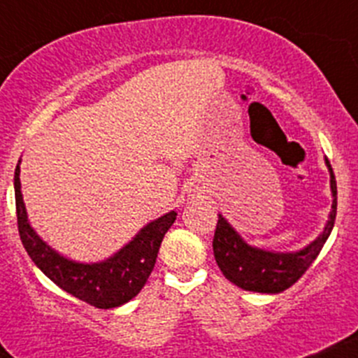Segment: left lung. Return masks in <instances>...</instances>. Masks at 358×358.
Returning <instances> with one entry per match:
<instances>
[{
  "mask_svg": "<svg viewBox=\"0 0 358 358\" xmlns=\"http://www.w3.org/2000/svg\"><path fill=\"white\" fill-rule=\"evenodd\" d=\"M330 172L332 189V210L329 214L323 232L311 244L295 253H274V251L253 248L239 236L221 214H217L216 232L213 239L214 258L224 278L239 288L258 294H279L297 283L309 265L316 260L323 244L329 239L338 210V186L330 162L325 158Z\"/></svg>",
  "mask_w": 358,
  "mask_h": 358,
  "instance_id": "1",
  "label": "left lung"
}]
</instances>
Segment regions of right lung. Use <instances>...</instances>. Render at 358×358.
I'll return each mask as SVG.
<instances>
[{
  "mask_svg": "<svg viewBox=\"0 0 358 358\" xmlns=\"http://www.w3.org/2000/svg\"><path fill=\"white\" fill-rule=\"evenodd\" d=\"M19 173L20 166L17 165L13 176L17 227L24 250L28 251L36 267L61 290L94 308L110 309L131 301L144 288L155 268L163 237L176 221V210H170L165 216L145 224L114 257L96 264H79L56 253L33 230L20 193Z\"/></svg>",
  "mask_w": 358,
  "mask_h": 358,
  "instance_id": "1",
  "label": "right lung"
}]
</instances>
